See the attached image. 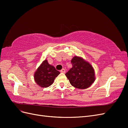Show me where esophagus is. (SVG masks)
<instances>
[{"instance_id": "34e87169", "label": "esophagus", "mask_w": 128, "mask_h": 128, "mask_svg": "<svg viewBox=\"0 0 128 128\" xmlns=\"http://www.w3.org/2000/svg\"><path fill=\"white\" fill-rule=\"evenodd\" d=\"M60 72H62V73H65V72H66V70H65V69H64V68H63V69H61Z\"/></svg>"}]
</instances>
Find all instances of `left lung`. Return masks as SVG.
Wrapping results in <instances>:
<instances>
[{"mask_svg": "<svg viewBox=\"0 0 128 128\" xmlns=\"http://www.w3.org/2000/svg\"><path fill=\"white\" fill-rule=\"evenodd\" d=\"M71 62L72 68L65 74L70 83L80 89L90 86L95 80L94 69L92 66L78 56L74 57Z\"/></svg>", "mask_w": 128, "mask_h": 128, "instance_id": "8db88e82", "label": "left lung"}]
</instances>
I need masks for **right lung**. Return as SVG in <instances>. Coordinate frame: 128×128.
<instances>
[{"label":"right lung","mask_w":128,"mask_h":128,"mask_svg":"<svg viewBox=\"0 0 128 128\" xmlns=\"http://www.w3.org/2000/svg\"><path fill=\"white\" fill-rule=\"evenodd\" d=\"M60 74L59 71L50 65L45 60L42 62L34 73V78L36 83L42 88H47L52 84L56 77Z\"/></svg>","instance_id":"add662e5"}]
</instances>
